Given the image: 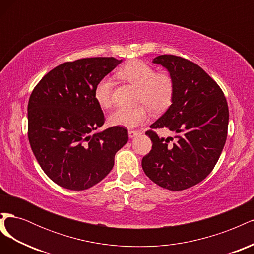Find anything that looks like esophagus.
<instances>
[{
	"label": "esophagus",
	"instance_id": "obj_1",
	"mask_svg": "<svg viewBox=\"0 0 254 254\" xmlns=\"http://www.w3.org/2000/svg\"><path fill=\"white\" fill-rule=\"evenodd\" d=\"M140 134V131H136V130H129L128 131V135L130 139H133V137H135L136 135Z\"/></svg>",
	"mask_w": 254,
	"mask_h": 254
}]
</instances>
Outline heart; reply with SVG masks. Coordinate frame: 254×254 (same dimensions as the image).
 Wrapping results in <instances>:
<instances>
[{
  "mask_svg": "<svg viewBox=\"0 0 254 254\" xmlns=\"http://www.w3.org/2000/svg\"><path fill=\"white\" fill-rule=\"evenodd\" d=\"M118 76L137 88L136 103L148 107L152 112L165 111L173 102L175 84L171 75L156 73L151 65L140 60H133L121 67ZM113 82L110 77H103L97 81L93 90V97L97 105L107 108L111 104ZM147 120V110L144 106L134 108H121L112 111L108 118L111 126L131 129L140 126Z\"/></svg>",
  "mask_w": 254,
  "mask_h": 254,
  "instance_id": "b5f03b06",
  "label": "heart"
}]
</instances>
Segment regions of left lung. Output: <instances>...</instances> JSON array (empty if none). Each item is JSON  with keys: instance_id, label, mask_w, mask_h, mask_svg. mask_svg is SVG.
<instances>
[{"instance_id": "obj_1", "label": "left lung", "mask_w": 254, "mask_h": 254, "mask_svg": "<svg viewBox=\"0 0 254 254\" xmlns=\"http://www.w3.org/2000/svg\"><path fill=\"white\" fill-rule=\"evenodd\" d=\"M170 73L175 84L172 105L150 128H166L174 137L146 132L152 149L143 171L161 188L182 190L196 186L216 165L227 140L229 109L224 92L196 64L174 55L152 60ZM175 140L168 145L169 140Z\"/></svg>"}]
</instances>
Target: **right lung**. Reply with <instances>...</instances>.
I'll use <instances>...</instances> for the list:
<instances>
[{
    "label": "right lung",
    "mask_w": 254,
    "mask_h": 254,
    "mask_svg": "<svg viewBox=\"0 0 254 254\" xmlns=\"http://www.w3.org/2000/svg\"><path fill=\"white\" fill-rule=\"evenodd\" d=\"M113 57L82 58L53 68L37 84L27 107L28 140L49 178L72 190L102 181L114 156L128 141L123 127L92 132L104 125L93 97L97 81L121 63Z\"/></svg>",
    "instance_id": "right-lung-1"
}]
</instances>
